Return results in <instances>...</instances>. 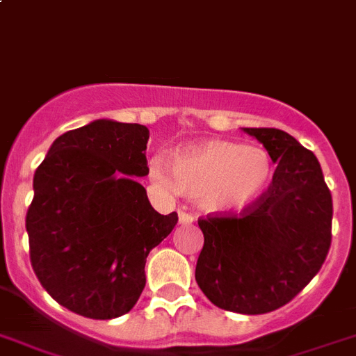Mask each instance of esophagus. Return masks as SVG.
Listing matches in <instances>:
<instances>
[{"mask_svg":"<svg viewBox=\"0 0 356 356\" xmlns=\"http://www.w3.org/2000/svg\"><path fill=\"white\" fill-rule=\"evenodd\" d=\"M193 220H195V217H193L192 213H188V211H184V210H179V222H181V224H192Z\"/></svg>","mask_w":356,"mask_h":356,"instance_id":"obj_1","label":"esophagus"}]
</instances>
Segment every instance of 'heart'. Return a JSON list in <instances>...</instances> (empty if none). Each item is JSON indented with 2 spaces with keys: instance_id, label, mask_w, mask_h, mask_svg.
Masks as SVG:
<instances>
[{
  "instance_id": "heart-1",
  "label": "heart",
  "mask_w": 356,
  "mask_h": 356,
  "mask_svg": "<svg viewBox=\"0 0 356 356\" xmlns=\"http://www.w3.org/2000/svg\"><path fill=\"white\" fill-rule=\"evenodd\" d=\"M152 179L168 190L195 199L210 211L243 210L255 202L273 177V163L259 146L211 139L190 146L172 161V175L161 161Z\"/></svg>"
}]
</instances>
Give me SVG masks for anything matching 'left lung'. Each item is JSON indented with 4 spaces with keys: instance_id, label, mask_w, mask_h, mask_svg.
I'll return each instance as SVG.
<instances>
[{
    "instance_id": "left-lung-1",
    "label": "left lung",
    "mask_w": 356,
    "mask_h": 356,
    "mask_svg": "<svg viewBox=\"0 0 356 356\" xmlns=\"http://www.w3.org/2000/svg\"><path fill=\"white\" fill-rule=\"evenodd\" d=\"M277 164L238 215L199 219L195 280L210 302L243 315L275 312L318 273L331 246L333 201L315 154L277 128H244Z\"/></svg>"
}]
</instances>
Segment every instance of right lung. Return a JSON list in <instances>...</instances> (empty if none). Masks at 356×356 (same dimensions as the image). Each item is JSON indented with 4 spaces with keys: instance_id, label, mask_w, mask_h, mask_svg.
<instances>
[{
    "instance_id": "1",
    "label": "right lung",
    "mask_w": 356,
    "mask_h": 356,
    "mask_svg": "<svg viewBox=\"0 0 356 356\" xmlns=\"http://www.w3.org/2000/svg\"><path fill=\"white\" fill-rule=\"evenodd\" d=\"M148 137L137 122L97 119L59 136L34 173L32 268L77 315L108 321L130 312L145 289L146 257L177 224L137 183L148 175Z\"/></svg>"
}]
</instances>
